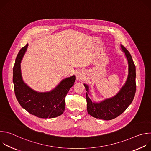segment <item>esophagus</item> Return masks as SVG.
I'll list each match as a JSON object with an SVG mask.
<instances>
[{"label":"esophagus","instance_id":"esophagus-1","mask_svg":"<svg viewBox=\"0 0 151 151\" xmlns=\"http://www.w3.org/2000/svg\"><path fill=\"white\" fill-rule=\"evenodd\" d=\"M83 74L81 72H78L76 74V79L78 81H81L82 79H83Z\"/></svg>","mask_w":151,"mask_h":151}]
</instances>
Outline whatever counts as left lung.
I'll list each match as a JSON object with an SVG mask.
<instances>
[{"label": "left lung", "instance_id": "obj_1", "mask_svg": "<svg viewBox=\"0 0 151 151\" xmlns=\"http://www.w3.org/2000/svg\"><path fill=\"white\" fill-rule=\"evenodd\" d=\"M122 51L127 58L128 64V73L127 80L118 93L111 98L100 102L93 101L90 98L89 87L83 83L86 93L88 113L96 118L103 120L113 119L122 114L132 103L136 93V66L128 51L121 45Z\"/></svg>", "mask_w": 151, "mask_h": 151}]
</instances>
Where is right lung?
<instances>
[{"instance_id": "add662e5", "label": "right lung", "mask_w": 151, "mask_h": 151, "mask_svg": "<svg viewBox=\"0 0 151 151\" xmlns=\"http://www.w3.org/2000/svg\"><path fill=\"white\" fill-rule=\"evenodd\" d=\"M28 44L18 52L13 68V83L16 98L21 106L30 114L40 118L57 117L64 111L65 97L76 80L75 75L63 79L50 91L37 92L23 81L21 62Z\"/></svg>"}]
</instances>
